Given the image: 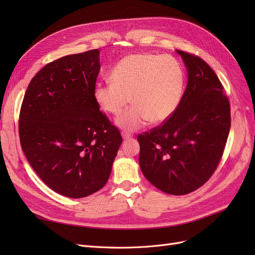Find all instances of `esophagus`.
I'll use <instances>...</instances> for the list:
<instances>
[{"mask_svg": "<svg viewBox=\"0 0 255 255\" xmlns=\"http://www.w3.org/2000/svg\"><path fill=\"white\" fill-rule=\"evenodd\" d=\"M130 137H132V135H130V134H128V133H125V132H123L122 133V138H123V139H130Z\"/></svg>", "mask_w": 255, "mask_h": 255, "instance_id": "34e87169", "label": "esophagus"}]
</instances>
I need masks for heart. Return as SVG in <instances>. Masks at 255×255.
Listing matches in <instances>:
<instances>
[{
  "label": "heart",
  "instance_id": "heart-1",
  "mask_svg": "<svg viewBox=\"0 0 255 255\" xmlns=\"http://www.w3.org/2000/svg\"><path fill=\"white\" fill-rule=\"evenodd\" d=\"M112 83H98L94 99L103 112L118 115L117 126L133 132L150 121L158 125L175 112L182 99L184 71L181 64L169 55L139 53L128 55L113 68Z\"/></svg>",
  "mask_w": 255,
  "mask_h": 255
}]
</instances>
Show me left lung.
<instances>
[{"label":"left lung","mask_w":255,"mask_h":255,"mask_svg":"<svg viewBox=\"0 0 255 255\" xmlns=\"http://www.w3.org/2000/svg\"><path fill=\"white\" fill-rule=\"evenodd\" d=\"M188 83L175 112L160 126L137 137L140 169L152 185L181 196L204 185L222 157L231 127L223 86L199 56L177 50Z\"/></svg>","instance_id":"obj_1"}]
</instances>
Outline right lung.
<instances>
[{
    "label": "right lung",
    "mask_w": 255,
    "mask_h": 255,
    "mask_svg": "<svg viewBox=\"0 0 255 255\" xmlns=\"http://www.w3.org/2000/svg\"><path fill=\"white\" fill-rule=\"evenodd\" d=\"M98 49L49 63L28 84L19 136L28 163L57 194L84 198L111 175L122 137L94 99Z\"/></svg>",
    "instance_id": "add662e5"
}]
</instances>
